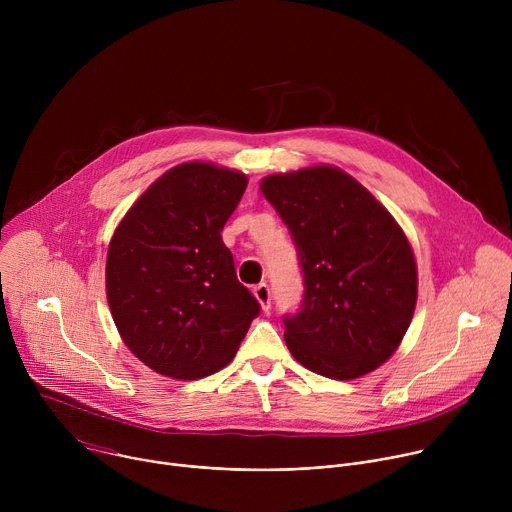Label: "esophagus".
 <instances>
[{
  "label": "esophagus",
  "mask_w": 512,
  "mask_h": 512,
  "mask_svg": "<svg viewBox=\"0 0 512 512\" xmlns=\"http://www.w3.org/2000/svg\"><path fill=\"white\" fill-rule=\"evenodd\" d=\"M253 294H255V298L259 300V304H261V308L267 312L269 308H271V289H269V285L263 281V283H257L255 287H253Z\"/></svg>",
  "instance_id": "esophagus-1"
}]
</instances>
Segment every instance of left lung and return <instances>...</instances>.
<instances>
[{"instance_id":"1","label":"left lung","mask_w":512,"mask_h":512,"mask_svg":"<svg viewBox=\"0 0 512 512\" xmlns=\"http://www.w3.org/2000/svg\"><path fill=\"white\" fill-rule=\"evenodd\" d=\"M261 190L296 243L304 277L298 312L283 316L289 352L336 381L375 371L417 302L415 257L395 218L330 166L269 176Z\"/></svg>"}]
</instances>
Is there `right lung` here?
Listing matches in <instances>:
<instances>
[{"mask_svg": "<svg viewBox=\"0 0 512 512\" xmlns=\"http://www.w3.org/2000/svg\"><path fill=\"white\" fill-rule=\"evenodd\" d=\"M245 188L241 172L176 166L141 194L111 239L115 326L160 375L192 381L221 371L261 312L221 235Z\"/></svg>", "mask_w": 512, "mask_h": 512, "instance_id": "add662e5", "label": "right lung"}]
</instances>
